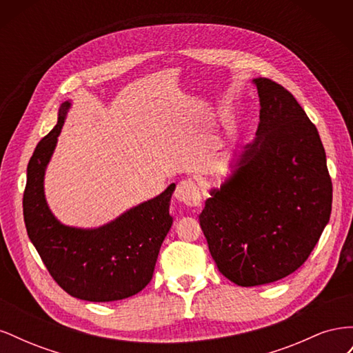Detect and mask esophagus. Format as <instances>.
<instances>
[{"label": "esophagus", "mask_w": 353, "mask_h": 353, "mask_svg": "<svg viewBox=\"0 0 353 353\" xmlns=\"http://www.w3.org/2000/svg\"><path fill=\"white\" fill-rule=\"evenodd\" d=\"M175 199L191 208L199 206L201 201V194H200V188H199L196 181L190 179V178L181 181L175 190Z\"/></svg>", "instance_id": "1"}]
</instances>
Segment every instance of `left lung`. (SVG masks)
<instances>
[{
    "instance_id": "1",
    "label": "left lung",
    "mask_w": 353,
    "mask_h": 353,
    "mask_svg": "<svg viewBox=\"0 0 353 353\" xmlns=\"http://www.w3.org/2000/svg\"><path fill=\"white\" fill-rule=\"evenodd\" d=\"M259 125L199 221L219 272L241 287L302 266L330 221L333 185L315 125L280 83L252 81Z\"/></svg>"
}]
</instances>
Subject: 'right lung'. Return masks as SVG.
Segmentation results:
<instances>
[{"label":"right lung","mask_w":353,"mask_h":353,"mask_svg":"<svg viewBox=\"0 0 353 353\" xmlns=\"http://www.w3.org/2000/svg\"><path fill=\"white\" fill-rule=\"evenodd\" d=\"M72 103H61L57 125L32 154L23 194L28 236L56 283L70 296L88 302L131 297L150 283L157 254L172 227L169 215L175 184L99 228L61 223L48 208L46 169Z\"/></svg>","instance_id":"right-lung-1"}]
</instances>
